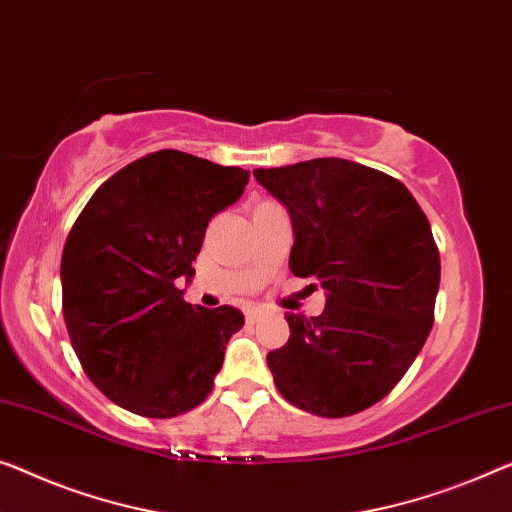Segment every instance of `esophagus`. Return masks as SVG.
<instances>
[{"label":"esophagus","instance_id":"obj_1","mask_svg":"<svg viewBox=\"0 0 512 512\" xmlns=\"http://www.w3.org/2000/svg\"><path fill=\"white\" fill-rule=\"evenodd\" d=\"M258 318H261V314L256 309H247V323H258Z\"/></svg>","mask_w":512,"mask_h":512}]
</instances>
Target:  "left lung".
<instances>
[{"label": "left lung", "mask_w": 512, "mask_h": 512, "mask_svg": "<svg viewBox=\"0 0 512 512\" xmlns=\"http://www.w3.org/2000/svg\"><path fill=\"white\" fill-rule=\"evenodd\" d=\"M254 177L291 212L293 274L328 291L321 316H286L291 337L268 353L274 385L314 416L365 411L402 381L434 325L441 258L425 212L395 177L346 159Z\"/></svg>", "instance_id": "1"}]
</instances>
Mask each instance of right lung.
<instances>
[{"label": "right lung", "instance_id": "obj_1", "mask_svg": "<svg viewBox=\"0 0 512 512\" xmlns=\"http://www.w3.org/2000/svg\"><path fill=\"white\" fill-rule=\"evenodd\" d=\"M249 173L180 150L124 166L94 191L62 254V311L73 351L110 402L136 416L175 418L212 392L235 307H191L207 224L242 196Z\"/></svg>", "mask_w": 512, "mask_h": 512}]
</instances>
